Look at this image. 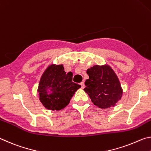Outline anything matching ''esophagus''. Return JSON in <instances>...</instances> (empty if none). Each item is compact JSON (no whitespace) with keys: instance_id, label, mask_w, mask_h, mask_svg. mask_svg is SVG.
<instances>
[{"instance_id":"obj_1","label":"esophagus","mask_w":151,"mask_h":151,"mask_svg":"<svg viewBox=\"0 0 151 151\" xmlns=\"http://www.w3.org/2000/svg\"><path fill=\"white\" fill-rule=\"evenodd\" d=\"M80 85H81V88H84V87H85L84 82H81V83H80Z\"/></svg>"}]
</instances>
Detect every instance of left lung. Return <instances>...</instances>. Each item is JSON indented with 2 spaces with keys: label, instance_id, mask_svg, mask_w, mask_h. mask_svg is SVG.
I'll list each match as a JSON object with an SVG mask.
<instances>
[{
  "label": "left lung",
  "instance_id": "8db88e82",
  "mask_svg": "<svg viewBox=\"0 0 151 151\" xmlns=\"http://www.w3.org/2000/svg\"><path fill=\"white\" fill-rule=\"evenodd\" d=\"M89 79L83 90L93 103L100 108L114 106L122 96L119 80L111 67L96 65L88 69Z\"/></svg>",
  "mask_w": 151,
  "mask_h": 151
}]
</instances>
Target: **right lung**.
I'll return each mask as SVG.
<instances>
[{
    "label": "right lung",
    "instance_id": "right-lung-1",
    "mask_svg": "<svg viewBox=\"0 0 151 151\" xmlns=\"http://www.w3.org/2000/svg\"><path fill=\"white\" fill-rule=\"evenodd\" d=\"M72 72L66 73L63 65H49L42 75L37 91L39 100L47 109L65 108L81 86L72 81Z\"/></svg>",
    "mask_w": 151,
    "mask_h": 151
}]
</instances>
